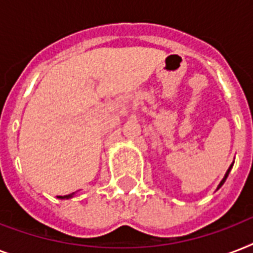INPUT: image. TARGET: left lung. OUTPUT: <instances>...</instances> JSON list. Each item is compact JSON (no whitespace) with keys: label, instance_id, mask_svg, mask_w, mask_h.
<instances>
[{"label":"left lung","instance_id":"1","mask_svg":"<svg viewBox=\"0 0 253 253\" xmlns=\"http://www.w3.org/2000/svg\"><path fill=\"white\" fill-rule=\"evenodd\" d=\"M232 166H234V163H232L231 166L228 167V169H227V172H226V174H224V177H223V178H222V181H220V182H219V185H218V188H216V190H218V189H219V188H220V186H222V185H223V184H224V181H226V178H227V177H228V173H230V170H231Z\"/></svg>","mask_w":253,"mask_h":253}]
</instances>
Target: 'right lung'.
I'll use <instances>...</instances> for the list:
<instances>
[{
	"label": "right lung",
	"instance_id": "1",
	"mask_svg": "<svg viewBox=\"0 0 253 253\" xmlns=\"http://www.w3.org/2000/svg\"><path fill=\"white\" fill-rule=\"evenodd\" d=\"M73 194H75V193H72V194H68V196H59L57 198H61V200H68V198H72Z\"/></svg>",
	"mask_w": 253,
	"mask_h": 253
}]
</instances>
